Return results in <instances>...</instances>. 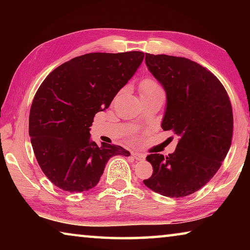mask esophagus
I'll list each match as a JSON object with an SVG mask.
<instances>
[{
    "label": "esophagus",
    "instance_id": "34e87169",
    "mask_svg": "<svg viewBox=\"0 0 250 250\" xmlns=\"http://www.w3.org/2000/svg\"><path fill=\"white\" fill-rule=\"evenodd\" d=\"M132 155H133V158L137 160V161H143V160L146 159L145 155L141 154V153H138V152H132Z\"/></svg>",
    "mask_w": 250,
    "mask_h": 250
}]
</instances>
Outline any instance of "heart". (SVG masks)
Here are the masks:
<instances>
[{
  "instance_id": "b5f03b06",
  "label": "heart",
  "mask_w": 250,
  "mask_h": 250,
  "mask_svg": "<svg viewBox=\"0 0 250 250\" xmlns=\"http://www.w3.org/2000/svg\"><path fill=\"white\" fill-rule=\"evenodd\" d=\"M140 92L142 98H146V97L159 95V94H164V90L161 84L154 80L153 78H146L143 79L140 83Z\"/></svg>"
}]
</instances>
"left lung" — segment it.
<instances>
[{"label": "left lung", "mask_w": 250, "mask_h": 250, "mask_svg": "<svg viewBox=\"0 0 250 250\" xmlns=\"http://www.w3.org/2000/svg\"><path fill=\"white\" fill-rule=\"evenodd\" d=\"M146 64L167 91L162 128L177 135L179 143L167 156H146L153 173L143 183L161 195L188 196L216 174L229 150V97L216 76L188 58L146 53Z\"/></svg>", "instance_id": "1"}]
</instances>
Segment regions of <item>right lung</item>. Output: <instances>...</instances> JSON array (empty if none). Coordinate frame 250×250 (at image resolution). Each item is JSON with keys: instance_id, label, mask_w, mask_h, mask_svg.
Listing matches in <instances>:
<instances>
[{"instance_id": "add662e5", "label": "right lung", "mask_w": 250, "mask_h": 250, "mask_svg": "<svg viewBox=\"0 0 250 250\" xmlns=\"http://www.w3.org/2000/svg\"><path fill=\"white\" fill-rule=\"evenodd\" d=\"M143 52L89 53L75 57L44 79L29 111L28 133L42 171L70 193L98 184L108 160L130 152L91 140L97 112L107 109L143 61Z\"/></svg>"}]
</instances>
